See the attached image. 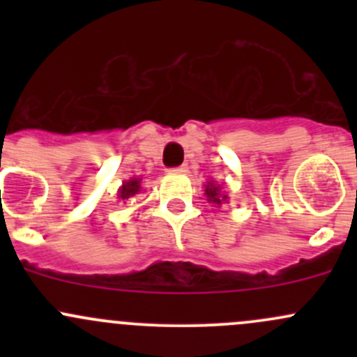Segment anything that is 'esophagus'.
<instances>
[{
    "mask_svg": "<svg viewBox=\"0 0 357 357\" xmlns=\"http://www.w3.org/2000/svg\"><path fill=\"white\" fill-rule=\"evenodd\" d=\"M188 171V167L186 165H178V167H172L169 169V172H178V174H183V172Z\"/></svg>",
    "mask_w": 357,
    "mask_h": 357,
    "instance_id": "34e87169",
    "label": "esophagus"
}]
</instances>
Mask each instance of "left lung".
I'll return each instance as SVG.
<instances>
[{
	"instance_id": "obj_1",
	"label": "left lung",
	"mask_w": 357,
	"mask_h": 357,
	"mask_svg": "<svg viewBox=\"0 0 357 357\" xmlns=\"http://www.w3.org/2000/svg\"><path fill=\"white\" fill-rule=\"evenodd\" d=\"M205 195H207L208 202H214L215 205H221L222 200L228 199L226 195H221V192H219V186L214 185V181H211L208 185H205Z\"/></svg>"
}]
</instances>
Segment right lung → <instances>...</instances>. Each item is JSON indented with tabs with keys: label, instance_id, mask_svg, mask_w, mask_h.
I'll return each instance as SVG.
<instances>
[{
	"label": "right lung",
	"instance_id": "obj_1",
	"mask_svg": "<svg viewBox=\"0 0 357 357\" xmlns=\"http://www.w3.org/2000/svg\"><path fill=\"white\" fill-rule=\"evenodd\" d=\"M138 192H139V179L132 178V179H129V181H126L124 185H122V188L119 190V199L126 200V199H129V197L136 195Z\"/></svg>",
	"mask_w": 357,
	"mask_h": 357
}]
</instances>
